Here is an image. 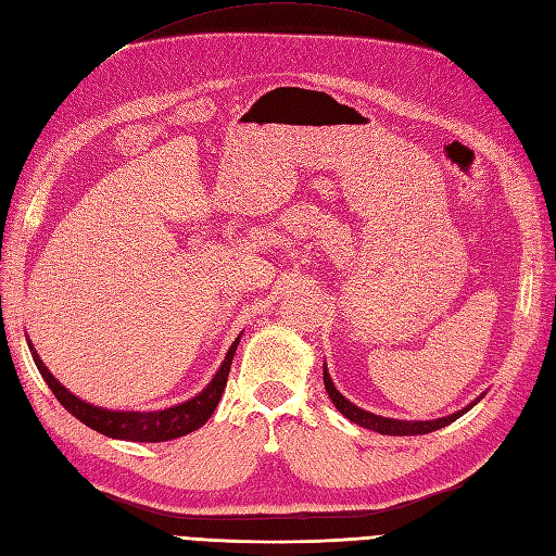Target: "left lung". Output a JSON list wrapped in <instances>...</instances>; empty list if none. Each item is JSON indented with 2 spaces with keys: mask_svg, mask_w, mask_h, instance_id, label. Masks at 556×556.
<instances>
[{
  "mask_svg": "<svg viewBox=\"0 0 556 556\" xmlns=\"http://www.w3.org/2000/svg\"><path fill=\"white\" fill-rule=\"evenodd\" d=\"M324 383H326V390L328 395L334 404V408L342 414L344 418H349L351 422L361 425L365 429H371V432H379V434H388V437H420V434H429L434 432V429H441L445 425L455 422L459 416L467 414V410H471L482 397H485V392L478 400H473L469 406H464L459 410H455V414L451 416H443V418H437V420H397V418H386V416H376L371 414V410H365L361 406H355L353 402H349L342 392H339L330 379V371L328 367L324 365Z\"/></svg>",
  "mask_w": 556,
  "mask_h": 556,
  "instance_id": "obj_1",
  "label": "left lung"
}]
</instances>
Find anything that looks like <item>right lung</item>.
Wrapping results in <instances>:
<instances>
[{"label": "right lung", "instance_id": "add662e5", "mask_svg": "<svg viewBox=\"0 0 556 556\" xmlns=\"http://www.w3.org/2000/svg\"><path fill=\"white\" fill-rule=\"evenodd\" d=\"M240 337H242V332L238 334L236 342L230 344L217 374L212 376V381L199 392V395H193L191 400H187L182 404L159 408V410H113V408L89 404V402L76 397L74 392L64 388L55 379V376H52V371L43 365L37 349H34V344L29 342V337H27V344H29V351L34 357V365H37V369L41 371L43 381L48 383L52 395L58 397V402L68 410L71 416H76L80 422L92 427L94 432H99L103 437L119 439V441L159 443V441H170L177 437L191 434L207 422V418L214 414V408H217V404L222 400V392L226 388L230 363H232V355H236V351H238Z\"/></svg>", "mask_w": 556, "mask_h": 556}]
</instances>
